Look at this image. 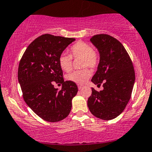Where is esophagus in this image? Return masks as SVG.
Here are the masks:
<instances>
[{"label": "esophagus", "instance_id": "34e87169", "mask_svg": "<svg viewBox=\"0 0 152 152\" xmlns=\"http://www.w3.org/2000/svg\"><path fill=\"white\" fill-rule=\"evenodd\" d=\"M83 87V85H78V89H81Z\"/></svg>", "mask_w": 152, "mask_h": 152}]
</instances>
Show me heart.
I'll list each match as a JSON object with an SVG mask.
<instances>
[{
	"mask_svg": "<svg viewBox=\"0 0 152 152\" xmlns=\"http://www.w3.org/2000/svg\"><path fill=\"white\" fill-rule=\"evenodd\" d=\"M70 55L63 53L58 57L60 67L63 71L69 72L72 69V57L80 58V70L74 71L66 76L67 80L77 84H84L91 75V72L87 67L96 68L100 61L99 54L94 50L90 44L86 42L78 41L74 44L69 49Z\"/></svg>",
	"mask_w": 152,
	"mask_h": 152,
	"instance_id": "1",
	"label": "heart"
}]
</instances>
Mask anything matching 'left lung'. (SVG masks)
Listing matches in <instances>:
<instances>
[{"label": "left lung", "instance_id": "8db88e82", "mask_svg": "<svg viewBox=\"0 0 152 152\" xmlns=\"http://www.w3.org/2000/svg\"><path fill=\"white\" fill-rule=\"evenodd\" d=\"M98 49L100 62L91 81L102 84L103 90L91 88L87 100L89 110L94 116L102 120L119 116L131 98L135 82L133 63L127 51L116 38L108 34H97L90 38Z\"/></svg>", "mask_w": 152, "mask_h": 152}]
</instances>
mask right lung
I'll return each instance as SVG.
<instances>
[{"label":"right lung","mask_w":152,"mask_h":152,"mask_svg":"<svg viewBox=\"0 0 152 152\" xmlns=\"http://www.w3.org/2000/svg\"><path fill=\"white\" fill-rule=\"evenodd\" d=\"M76 39L43 34L27 47L18 65V79L27 105L40 118L48 122L65 118L72 109V100L78 87L64 81L58 57ZM54 82L62 84L60 91Z\"/></svg>","instance_id":"right-lung-1"}]
</instances>
